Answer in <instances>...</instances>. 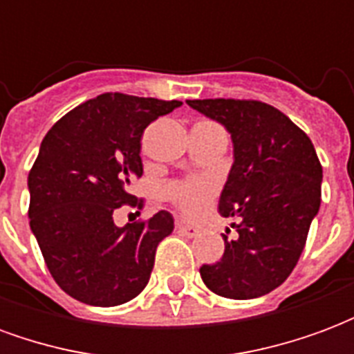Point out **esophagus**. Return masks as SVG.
<instances>
[{"instance_id":"1","label":"esophagus","mask_w":354,"mask_h":354,"mask_svg":"<svg viewBox=\"0 0 354 354\" xmlns=\"http://www.w3.org/2000/svg\"><path fill=\"white\" fill-rule=\"evenodd\" d=\"M176 230L180 235H184V237H197L201 233V227H197V225H192V223H185L182 222V220H178L176 222Z\"/></svg>"}]
</instances>
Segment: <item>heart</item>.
Segmentation results:
<instances>
[{"label": "heart", "mask_w": 354, "mask_h": 354, "mask_svg": "<svg viewBox=\"0 0 354 354\" xmlns=\"http://www.w3.org/2000/svg\"><path fill=\"white\" fill-rule=\"evenodd\" d=\"M214 193L216 184L210 178L205 176L185 178L167 189L169 199L189 218H199L208 208Z\"/></svg>", "instance_id": "obj_1"}]
</instances>
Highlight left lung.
Masks as SVG:
<instances>
[{"mask_svg": "<svg viewBox=\"0 0 354 354\" xmlns=\"http://www.w3.org/2000/svg\"><path fill=\"white\" fill-rule=\"evenodd\" d=\"M187 104L231 134L233 167L218 210L223 218H241L231 223L237 239L223 235L222 260L201 267V279L230 299L266 296L296 267L319 212L322 167L317 151L299 127L263 102L208 98Z\"/></svg>", "mask_w": 354, "mask_h": 354, "instance_id": "1", "label": "left lung"}]
</instances>
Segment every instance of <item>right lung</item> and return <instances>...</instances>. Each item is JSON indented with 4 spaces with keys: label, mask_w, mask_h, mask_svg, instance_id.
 <instances>
[{
    "label": "right lung",
    "mask_w": 354,
    "mask_h": 354,
    "mask_svg": "<svg viewBox=\"0 0 354 354\" xmlns=\"http://www.w3.org/2000/svg\"><path fill=\"white\" fill-rule=\"evenodd\" d=\"M178 100L106 93L53 124L28 174L30 227L53 279L68 296L96 307L131 301L146 288L155 250L174 220L113 223L115 208L142 205L129 187L142 176L140 140Z\"/></svg>",
    "instance_id": "1"
}]
</instances>
